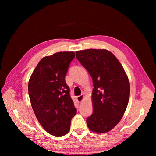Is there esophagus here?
<instances>
[{
    "instance_id": "obj_1",
    "label": "esophagus",
    "mask_w": 156,
    "mask_h": 156,
    "mask_svg": "<svg viewBox=\"0 0 156 156\" xmlns=\"http://www.w3.org/2000/svg\"><path fill=\"white\" fill-rule=\"evenodd\" d=\"M84 97V94H81V95H80V96H78V97H76V99H77V101H78V102H82V101H83Z\"/></svg>"
}]
</instances>
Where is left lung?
<instances>
[{
	"label": "left lung",
	"instance_id": "1",
	"mask_svg": "<svg viewBox=\"0 0 156 156\" xmlns=\"http://www.w3.org/2000/svg\"><path fill=\"white\" fill-rule=\"evenodd\" d=\"M76 58L92 78L93 112L87 119L90 130L97 133L111 131L127 108L130 84L117 58L107 49H90L76 52Z\"/></svg>",
	"mask_w": 156,
	"mask_h": 156
}]
</instances>
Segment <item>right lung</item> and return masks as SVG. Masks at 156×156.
I'll use <instances>...</instances> for the list:
<instances>
[{"instance_id": "1", "label": "right lung", "mask_w": 156, "mask_h": 156, "mask_svg": "<svg viewBox=\"0 0 156 156\" xmlns=\"http://www.w3.org/2000/svg\"><path fill=\"white\" fill-rule=\"evenodd\" d=\"M74 57V52L64 51L43 58L29 81V96L36 117L43 128L54 136L68 133L76 114L65 80Z\"/></svg>"}]
</instances>
